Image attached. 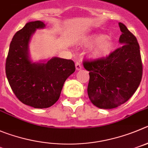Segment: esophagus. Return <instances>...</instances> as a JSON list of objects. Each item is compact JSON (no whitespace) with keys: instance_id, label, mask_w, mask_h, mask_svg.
Here are the masks:
<instances>
[{"instance_id":"obj_1","label":"esophagus","mask_w":148,"mask_h":148,"mask_svg":"<svg viewBox=\"0 0 148 148\" xmlns=\"http://www.w3.org/2000/svg\"><path fill=\"white\" fill-rule=\"evenodd\" d=\"M75 66H76V69H77V71H78V70H80L82 68V65H81V63H79V62H77L75 64Z\"/></svg>"}]
</instances>
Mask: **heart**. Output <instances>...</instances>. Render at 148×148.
<instances>
[{
	"label": "heart",
	"mask_w": 148,
	"mask_h": 148,
	"mask_svg": "<svg viewBox=\"0 0 148 148\" xmlns=\"http://www.w3.org/2000/svg\"><path fill=\"white\" fill-rule=\"evenodd\" d=\"M83 44L91 48L90 54L96 58L108 57L114 48V41L103 34H93L85 38Z\"/></svg>",
	"instance_id": "obj_1"
}]
</instances>
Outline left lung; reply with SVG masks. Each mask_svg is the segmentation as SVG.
<instances>
[{"instance_id":"left-lung-1","label":"left lung","mask_w":148,"mask_h":148,"mask_svg":"<svg viewBox=\"0 0 148 148\" xmlns=\"http://www.w3.org/2000/svg\"><path fill=\"white\" fill-rule=\"evenodd\" d=\"M119 27L123 46L108 57L83 62L90 75L88 97L101 109L116 108L126 102L136 92L143 77L137 39L125 25L119 23Z\"/></svg>"}]
</instances>
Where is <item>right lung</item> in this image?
Returning a JSON list of instances; mask_svg holds the SVG:
<instances>
[{"label":"right lung","mask_w":148,"mask_h":148,"mask_svg":"<svg viewBox=\"0 0 148 148\" xmlns=\"http://www.w3.org/2000/svg\"><path fill=\"white\" fill-rule=\"evenodd\" d=\"M43 22L34 21L16 33L11 41L5 61V74L14 93L22 103L34 108L51 107L60 97L66 79L75 71L73 60L52 58L47 63H32L28 45Z\"/></svg>","instance_id":"1"}]
</instances>
